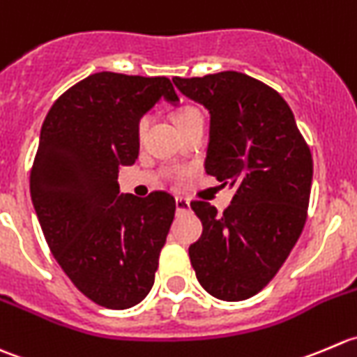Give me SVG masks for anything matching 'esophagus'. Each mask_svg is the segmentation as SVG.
<instances>
[{
    "label": "esophagus",
    "mask_w": 357,
    "mask_h": 357,
    "mask_svg": "<svg viewBox=\"0 0 357 357\" xmlns=\"http://www.w3.org/2000/svg\"><path fill=\"white\" fill-rule=\"evenodd\" d=\"M175 208H177L178 213H182V211H190V201L183 199V197H177V199H175Z\"/></svg>",
    "instance_id": "1"
}]
</instances>
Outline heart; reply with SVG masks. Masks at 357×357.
I'll return each instance as SVG.
<instances>
[{
	"mask_svg": "<svg viewBox=\"0 0 357 357\" xmlns=\"http://www.w3.org/2000/svg\"><path fill=\"white\" fill-rule=\"evenodd\" d=\"M201 118V112L197 111L196 107H190V105H183V107H180L177 112H175V123H177L178 128H182L183 125H187V123L194 121V119H199ZM147 123H149V119L147 118H142L139 121V126H137V130H139V135H142L144 130L147 128Z\"/></svg>",
	"mask_w": 357,
	"mask_h": 357,
	"instance_id": "1",
	"label": "heart"
}]
</instances>
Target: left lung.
<instances>
[{
  "instance_id": "8db88e82",
  "label": "left lung",
  "mask_w": 357,
  "mask_h": 357,
  "mask_svg": "<svg viewBox=\"0 0 357 357\" xmlns=\"http://www.w3.org/2000/svg\"><path fill=\"white\" fill-rule=\"evenodd\" d=\"M174 83L210 114L204 170L236 189L222 215L206 201L190 204L203 224L190 264L215 298L246 300L276 276L300 238L312 156L290 105L267 84L236 70Z\"/></svg>"
}]
</instances>
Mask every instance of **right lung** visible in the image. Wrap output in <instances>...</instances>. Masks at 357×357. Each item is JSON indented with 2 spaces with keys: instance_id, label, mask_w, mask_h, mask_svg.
<instances>
[{
  "instance_id": "right-lung-1",
  "label": "right lung",
  "mask_w": 357,
  "mask_h": 357,
  "mask_svg": "<svg viewBox=\"0 0 357 357\" xmlns=\"http://www.w3.org/2000/svg\"><path fill=\"white\" fill-rule=\"evenodd\" d=\"M177 105L168 77L97 73L57 98L45 118L31 199L45 239L74 287L107 309H128L154 284L175 199L119 192L139 156V121L158 102Z\"/></svg>"
}]
</instances>
